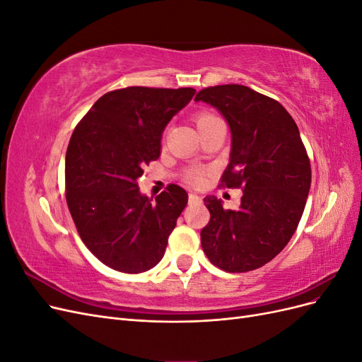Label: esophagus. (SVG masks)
Masks as SVG:
<instances>
[{
  "label": "esophagus",
  "mask_w": 362,
  "mask_h": 362,
  "mask_svg": "<svg viewBox=\"0 0 362 362\" xmlns=\"http://www.w3.org/2000/svg\"><path fill=\"white\" fill-rule=\"evenodd\" d=\"M201 202V198L196 193H189V204H198Z\"/></svg>",
  "instance_id": "1"
}]
</instances>
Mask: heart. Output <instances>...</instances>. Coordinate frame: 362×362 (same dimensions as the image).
Instances as JSON below:
<instances>
[{
  "label": "heart",
  "instance_id": "heart-1",
  "mask_svg": "<svg viewBox=\"0 0 362 362\" xmlns=\"http://www.w3.org/2000/svg\"><path fill=\"white\" fill-rule=\"evenodd\" d=\"M216 119H218V117L211 113H199V115H196L194 122H196V127L201 128L206 124L213 122V120H216ZM185 180H187V182H190V184H201L204 181V172L199 169H190L185 172Z\"/></svg>",
  "mask_w": 362,
  "mask_h": 362
}]
</instances>
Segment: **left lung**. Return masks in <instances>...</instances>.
<instances>
[{"label":"left lung","mask_w":362,"mask_h":362,"mask_svg":"<svg viewBox=\"0 0 362 362\" xmlns=\"http://www.w3.org/2000/svg\"><path fill=\"white\" fill-rule=\"evenodd\" d=\"M194 101L217 108L231 129L228 189H243L238 210L204 199L211 214L201 231L205 255L229 273L255 270L287 246L311 187V164L299 128L278 101L246 86L202 89Z\"/></svg>","instance_id":"obj_1"}]
</instances>
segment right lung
<instances>
[{
  "label": "right lung",
  "instance_id": "1",
  "mask_svg": "<svg viewBox=\"0 0 362 362\" xmlns=\"http://www.w3.org/2000/svg\"><path fill=\"white\" fill-rule=\"evenodd\" d=\"M194 93L140 86L108 92L74 129L64 163L66 202L83 243L110 269L141 273L164 255L189 194L170 184L152 199L137 180L160 157L169 120Z\"/></svg>",
  "mask_w": 362,
  "mask_h": 362
}]
</instances>
